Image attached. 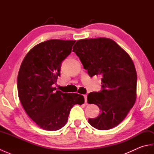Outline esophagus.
Returning a JSON list of instances; mask_svg holds the SVG:
<instances>
[{"label":"esophagus","mask_w":154,"mask_h":154,"mask_svg":"<svg viewBox=\"0 0 154 154\" xmlns=\"http://www.w3.org/2000/svg\"><path fill=\"white\" fill-rule=\"evenodd\" d=\"M84 98H85V102H87V94H84Z\"/></svg>","instance_id":"obj_1"}]
</instances>
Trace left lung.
Segmentation results:
<instances>
[{"mask_svg":"<svg viewBox=\"0 0 154 154\" xmlns=\"http://www.w3.org/2000/svg\"><path fill=\"white\" fill-rule=\"evenodd\" d=\"M73 51L90 77H102L103 89L87 96L88 103L99 106L100 114L88 122L101 130L119 125L136 100L137 73L131 57L112 39L106 38L78 40Z\"/></svg>","mask_w":154,"mask_h":154,"instance_id":"left-lung-1","label":"left lung"}]
</instances>
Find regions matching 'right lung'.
Segmentation results:
<instances>
[{"instance_id":"add662e5","label":"right lung","mask_w":154,"mask_h":154,"mask_svg":"<svg viewBox=\"0 0 154 154\" xmlns=\"http://www.w3.org/2000/svg\"><path fill=\"white\" fill-rule=\"evenodd\" d=\"M75 40H50L35 45L23 60L17 86L20 101L28 116L41 128L55 131L63 127L71 108L85 102L83 95L55 91L61 61Z\"/></svg>"}]
</instances>
